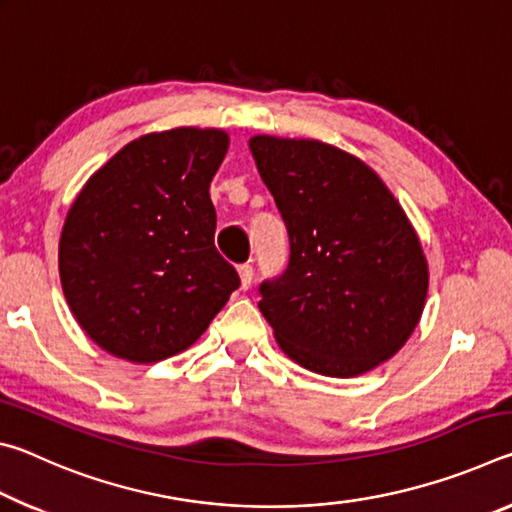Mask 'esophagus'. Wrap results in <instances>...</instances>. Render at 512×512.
I'll use <instances>...</instances> for the list:
<instances>
[{
  "mask_svg": "<svg viewBox=\"0 0 512 512\" xmlns=\"http://www.w3.org/2000/svg\"><path fill=\"white\" fill-rule=\"evenodd\" d=\"M253 275H255V271H253V266H250V264L239 266L241 289H244V291H248V289H250V284H253Z\"/></svg>",
  "mask_w": 512,
  "mask_h": 512,
  "instance_id": "1",
  "label": "esophagus"
}]
</instances>
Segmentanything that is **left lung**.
Returning <instances> with one entry per match:
<instances>
[{
  "label": "left lung",
  "instance_id": "1",
  "mask_svg": "<svg viewBox=\"0 0 512 512\" xmlns=\"http://www.w3.org/2000/svg\"><path fill=\"white\" fill-rule=\"evenodd\" d=\"M248 146L289 230V268L259 289L280 350L341 379L395 357L429 291L427 257L400 201L339 146L275 135Z\"/></svg>",
  "mask_w": 512,
  "mask_h": 512
}]
</instances>
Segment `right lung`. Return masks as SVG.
Listing matches in <instances>:
<instances>
[{
  "label": "right lung",
  "instance_id": "obj_1",
  "mask_svg": "<svg viewBox=\"0 0 512 512\" xmlns=\"http://www.w3.org/2000/svg\"><path fill=\"white\" fill-rule=\"evenodd\" d=\"M223 128L178 126L128 142L65 216L58 273L76 323L101 350L155 363L194 345L239 275L214 248Z\"/></svg>",
  "mask_w": 512,
  "mask_h": 512
}]
</instances>
